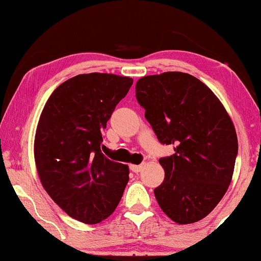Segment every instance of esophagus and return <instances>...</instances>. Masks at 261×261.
Masks as SVG:
<instances>
[{
  "mask_svg": "<svg viewBox=\"0 0 261 261\" xmlns=\"http://www.w3.org/2000/svg\"><path fill=\"white\" fill-rule=\"evenodd\" d=\"M129 168H130L132 172L139 173V172H141V169L144 168V166L143 165H139V166H138V165H130Z\"/></svg>",
  "mask_w": 261,
  "mask_h": 261,
  "instance_id": "esophagus-1",
  "label": "esophagus"
}]
</instances>
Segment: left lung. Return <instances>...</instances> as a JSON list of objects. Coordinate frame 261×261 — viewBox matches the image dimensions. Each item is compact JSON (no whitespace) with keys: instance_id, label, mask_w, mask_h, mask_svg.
<instances>
[{"instance_id":"left-lung-1","label":"left lung","mask_w":261,"mask_h":261,"mask_svg":"<svg viewBox=\"0 0 261 261\" xmlns=\"http://www.w3.org/2000/svg\"><path fill=\"white\" fill-rule=\"evenodd\" d=\"M138 102L162 144L175 153L160 159L165 180L155 189L161 209L176 224L203 219L232 180L239 141L233 122L218 96L185 72L144 76Z\"/></svg>"}]
</instances>
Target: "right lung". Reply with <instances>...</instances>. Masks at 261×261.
Instances as JSON below:
<instances>
[{
  "label": "right lung",
  "mask_w": 261,
  "mask_h": 261,
  "mask_svg": "<svg viewBox=\"0 0 261 261\" xmlns=\"http://www.w3.org/2000/svg\"><path fill=\"white\" fill-rule=\"evenodd\" d=\"M133 80L82 73L63 82L38 120L34 156L41 184L67 215L98 224L114 213L129 180L127 165L100 151L101 130Z\"/></svg>",
  "instance_id": "1"
}]
</instances>
